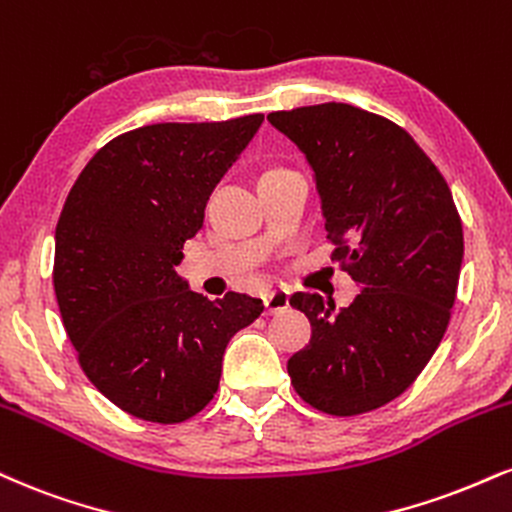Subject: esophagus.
<instances>
[{"label": "esophagus", "mask_w": 512, "mask_h": 512, "mask_svg": "<svg viewBox=\"0 0 512 512\" xmlns=\"http://www.w3.org/2000/svg\"><path fill=\"white\" fill-rule=\"evenodd\" d=\"M291 305V295L283 288H272V291L264 293V312L267 315H276V312H283Z\"/></svg>", "instance_id": "1"}]
</instances>
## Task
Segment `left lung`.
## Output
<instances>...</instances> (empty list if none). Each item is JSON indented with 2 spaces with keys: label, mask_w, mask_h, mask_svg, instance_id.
Masks as SVG:
<instances>
[{
  "label": "left lung",
  "mask_w": 512,
  "mask_h": 512,
  "mask_svg": "<svg viewBox=\"0 0 512 512\" xmlns=\"http://www.w3.org/2000/svg\"><path fill=\"white\" fill-rule=\"evenodd\" d=\"M269 123L315 171L331 260L362 288L348 307L293 293L312 338L288 360L295 393L326 415L391 403L420 377L446 334L463 264V224L446 178L384 116L326 102Z\"/></svg>",
  "instance_id": "obj_1"
}]
</instances>
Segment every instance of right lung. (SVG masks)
Instances as JSON below:
<instances>
[{
	"label": "right lung",
	"instance_id": "obj_1",
	"mask_svg": "<svg viewBox=\"0 0 512 512\" xmlns=\"http://www.w3.org/2000/svg\"><path fill=\"white\" fill-rule=\"evenodd\" d=\"M262 114L155 123L109 140L80 171L54 233V293L85 377L147 422L197 415L219 389L233 334L262 300H207L176 274L212 190Z\"/></svg>",
	"mask_w": 512,
	"mask_h": 512
}]
</instances>
